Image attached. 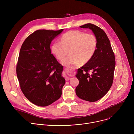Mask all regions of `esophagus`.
<instances>
[{"label":"esophagus","instance_id":"obj_1","mask_svg":"<svg viewBox=\"0 0 134 134\" xmlns=\"http://www.w3.org/2000/svg\"><path fill=\"white\" fill-rule=\"evenodd\" d=\"M65 70H66V71H72V70H74V68H73L72 67H65ZM69 76H70H70H67L66 77V80H67V81H68V80H69V79H70V77Z\"/></svg>","mask_w":134,"mask_h":134}]
</instances>
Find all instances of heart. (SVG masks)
Listing matches in <instances>:
<instances>
[{
	"mask_svg": "<svg viewBox=\"0 0 134 134\" xmlns=\"http://www.w3.org/2000/svg\"><path fill=\"white\" fill-rule=\"evenodd\" d=\"M97 38L91 33H85L79 30L69 31L63 34L61 42L56 41L51 47V50L56 58L63 59L64 65H79L91 60L96 51Z\"/></svg>",
	"mask_w": 134,
	"mask_h": 134,
	"instance_id": "b5f03b06",
	"label": "heart"
}]
</instances>
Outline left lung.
Returning a JSON list of instances; mask_svg holds the SVG:
<instances>
[{
  "label": "left lung",
  "mask_w": 134,
  "mask_h": 134,
  "mask_svg": "<svg viewBox=\"0 0 134 134\" xmlns=\"http://www.w3.org/2000/svg\"><path fill=\"white\" fill-rule=\"evenodd\" d=\"M80 27L91 30L97 38L98 44L91 60L78 69L76 76L80 83L76 88V94L82 100L95 102L103 97L112 86L115 57L110 40L102 29L91 23Z\"/></svg>",
  "instance_id": "8db88e82"
}]
</instances>
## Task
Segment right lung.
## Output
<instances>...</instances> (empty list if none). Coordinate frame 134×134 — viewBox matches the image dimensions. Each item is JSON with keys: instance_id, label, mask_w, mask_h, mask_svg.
Masks as SVG:
<instances>
[{"instance_id": "1", "label": "right lung", "mask_w": 134, "mask_h": 134, "mask_svg": "<svg viewBox=\"0 0 134 134\" xmlns=\"http://www.w3.org/2000/svg\"><path fill=\"white\" fill-rule=\"evenodd\" d=\"M63 29L39 30L30 34L22 45L16 66L21 89L32 103L50 105L62 95L65 80L63 66L51 53L50 44Z\"/></svg>"}]
</instances>
